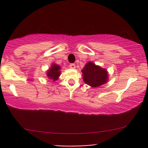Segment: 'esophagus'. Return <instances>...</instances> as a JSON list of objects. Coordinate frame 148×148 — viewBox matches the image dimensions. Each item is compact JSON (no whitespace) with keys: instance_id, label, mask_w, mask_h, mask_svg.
Returning a JSON list of instances; mask_svg holds the SVG:
<instances>
[{"instance_id":"1","label":"esophagus","mask_w":148,"mask_h":148,"mask_svg":"<svg viewBox=\"0 0 148 148\" xmlns=\"http://www.w3.org/2000/svg\"><path fill=\"white\" fill-rule=\"evenodd\" d=\"M69 67H70L71 69H75L76 66H75V64H74V63H71L70 64H69Z\"/></svg>"}]
</instances>
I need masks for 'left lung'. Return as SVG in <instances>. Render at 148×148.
I'll use <instances>...</instances> for the list:
<instances>
[{"instance_id": "left-lung-1", "label": "left lung", "mask_w": 148, "mask_h": 148, "mask_svg": "<svg viewBox=\"0 0 148 148\" xmlns=\"http://www.w3.org/2000/svg\"><path fill=\"white\" fill-rule=\"evenodd\" d=\"M82 73L84 82L93 88L106 84L108 79L106 69L96 65L92 62H88L85 65Z\"/></svg>"}]
</instances>
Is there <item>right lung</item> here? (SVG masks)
<instances>
[{
  "label": "right lung",
  "instance_id": "add662e5",
  "mask_svg": "<svg viewBox=\"0 0 148 148\" xmlns=\"http://www.w3.org/2000/svg\"><path fill=\"white\" fill-rule=\"evenodd\" d=\"M60 68L58 64L53 63L51 67L49 69L47 72V76L49 79H52L53 81H55L58 79V77L60 75Z\"/></svg>",
  "mask_w": 148,
  "mask_h": 148
}]
</instances>
